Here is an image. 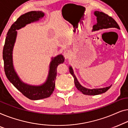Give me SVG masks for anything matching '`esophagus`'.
Listing matches in <instances>:
<instances>
[{
	"instance_id": "esophagus-1",
	"label": "esophagus",
	"mask_w": 128,
	"mask_h": 128,
	"mask_svg": "<svg viewBox=\"0 0 128 128\" xmlns=\"http://www.w3.org/2000/svg\"><path fill=\"white\" fill-rule=\"evenodd\" d=\"M71 55H72L71 52L69 50H66L64 52V56L66 59H69L70 57L71 56Z\"/></svg>"
}]
</instances>
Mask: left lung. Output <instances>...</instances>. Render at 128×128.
<instances>
[{"label":"left lung","mask_w":128,"mask_h":128,"mask_svg":"<svg viewBox=\"0 0 128 128\" xmlns=\"http://www.w3.org/2000/svg\"><path fill=\"white\" fill-rule=\"evenodd\" d=\"M94 16L97 17V22L96 24L93 26L92 31H95L102 29H107L110 28H116L120 30V28L118 24L116 23V21L112 18V17H110L107 14L102 12H98V11H95L94 12ZM69 71L71 74L72 75L74 78V83L76 88L82 92L83 94L86 95H98L102 94V93H105L107 92L111 86H108V87L103 88H98V89H88V88H84L80 84V83L77 80L76 76L74 72V70L71 66H69Z\"/></svg>","instance_id":"1"}]
</instances>
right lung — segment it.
I'll use <instances>...</instances> for the list:
<instances>
[{"label": "right lung", "instance_id": "obj_1", "mask_svg": "<svg viewBox=\"0 0 128 128\" xmlns=\"http://www.w3.org/2000/svg\"><path fill=\"white\" fill-rule=\"evenodd\" d=\"M44 16V13L42 11H32L21 15L12 24L8 32L3 50L4 68L7 78L22 94L34 100L48 98L53 93L55 88L57 66L63 63L64 57L62 54L52 57L46 81L40 85H32L23 82L16 72L13 65L12 53L17 39V30L24 27L27 24L39 21Z\"/></svg>", "mask_w": 128, "mask_h": 128}]
</instances>
